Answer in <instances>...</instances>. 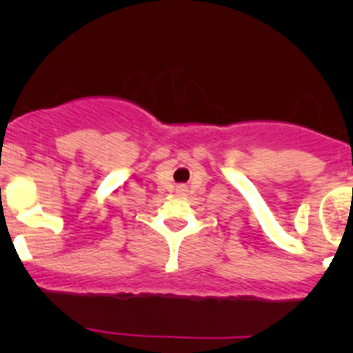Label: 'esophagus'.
Here are the masks:
<instances>
[{"mask_svg": "<svg viewBox=\"0 0 353 353\" xmlns=\"http://www.w3.org/2000/svg\"><path fill=\"white\" fill-rule=\"evenodd\" d=\"M177 191H179V193H184V191H186V186H184V184H179V186H177Z\"/></svg>", "mask_w": 353, "mask_h": 353, "instance_id": "esophagus-1", "label": "esophagus"}]
</instances>
